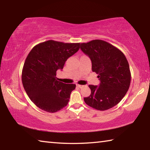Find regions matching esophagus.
<instances>
[{
  "mask_svg": "<svg viewBox=\"0 0 150 150\" xmlns=\"http://www.w3.org/2000/svg\"><path fill=\"white\" fill-rule=\"evenodd\" d=\"M77 87H79V88H83V85H79V84H77Z\"/></svg>",
  "mask_w": 150,
  "mask_h": 150,
  "instance_id": "esophagus-1",
  "label": "esophagus"
}]
</instances>
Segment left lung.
<instances>
[{"instance_id":"left-lung-1","label":"left lung","mask_w":150,"mask_h":150,"mask_svg":"<svg viewBox=\"0 0 150 150\" xmlns=\"http://www.w3.org/2000/svg\"><path fill=\"white\" fill-rule=\"evenodd\" d=\"M81 50L92 63L100 84L89 85L91 93L85 103L98 110H106L120 102L130 85L131 73L125 55L118 48L100 40L81 44Z\"/></svg>"}]
</instances>
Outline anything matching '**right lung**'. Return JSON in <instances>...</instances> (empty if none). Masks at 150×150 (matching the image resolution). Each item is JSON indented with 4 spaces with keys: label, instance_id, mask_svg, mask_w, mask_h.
I'll return each mask as SVG.
<instances>
[{
    "label": "right lung",
    "instance_id": "1",
    "mask_svg": "<svg viewBox=\"0 0 150 150\" xmlns=\"http://www.w3.org/2000/svg\"><path fill=\"white\" fill-rule=\"evenodd\" d=\"M79 46V43L48 40L35 45L28 55L22 69V84L30 100L40 109L55 112L67 106L76 85L58 81L56 71L62 70Z\"/></svg>",
    "mask_w": 150,
    "mask_h": 150
}]
</instances>
